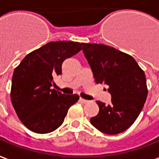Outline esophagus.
I'll return each instance as SVG.
<instances>
[{
	"instance_id": "34e87169",
	"label": "esophagus",
	"mask_w": 159,
	"mask_h": 159,
	"mask_svg": "<svg viewBox=\"0 0 159 159\" xmlns=\"http://www.w3.org/2000/svg\"><path fill=\"white\" fill-rule=\"evenodd\" d=\"M80 102L83 103V104H86V103L89 102L88 100H86V99H84V98H80Z\"/></svg>"
}]
</instances>
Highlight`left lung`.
Listing matches in <instances>:
<instances>
[{"label": "left lung", "mask_w": 159, "mask_h": 159, "mask_svg": "<svg viewBox=\"0 0 159 159\" xmlns=\"http://www.w3.org/2000/svg\"><path fill=\"white\" fill-rule=\"evenodd\" d=\"M97 84L105 83L111 95V104L96 101L98 115L90 122L106 134L125 132L135 122L144 107L148 89L144 71L125 52L104 44L82 43Z\"/></svg>", "instance_id": "8db88e82"}]
</instances>
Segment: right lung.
<instances>
[{"instance_id":"obj_1","label":"right lung","mask_w":159,"mask_h":159,"mask_svg":"<svg viewBox=\"0 0 159 159\" xmlns=\"http://www.w3.org/2000/svg\"><path fill=\"white\" fill-rule=\"evenodd\" d=\"M82 43L51 41L29 52L15 69L10 97L20 120L30 131L49 133L61 126L70 107L80 98L51 89L61 65L82 49Z\"/></svg>"}]
</instances>
